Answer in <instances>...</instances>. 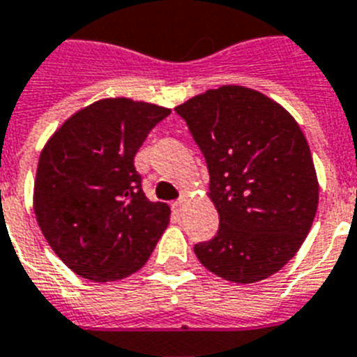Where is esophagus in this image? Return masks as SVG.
Returning a JSON list of instances; mask_svg holds the SVG:
<instances>
[{
	"label": "esophagus",
	"instance_id": "34e87169",
	"mask_svg": "<svg viewBox=\"0 0 357 357\" xmlns=\"http://www.w3.org/2000/svg\"><path fill=\"white\" fill-rule=\"evenodd\" d=\"M182 206H184V197L176 199L175 203H173V210H176V212H181Z\"/></svg>",
	"mask_w": 357,
	"mask_h": 357
}]
</instances>
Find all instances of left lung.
Here are the masks:
<instances>
[{
  "label": "left lung",
  "instance_id": "1",
  "mask_svg": "<svg viewBox=\"0 0 357 357\" xmlns=\"http://www.w3.org/2000/svg\"><path fill=\"white\" fill-rule=\"evenodd\" d=\"M201 149L216 236L193 245L206 270L257 283L296 255L313 225L319 182L305 135L283 107L253 89L223 85L175 107Z\"/></svg>",
  "mask_w": 357,
  "mask_h": 357
}]
</instances>
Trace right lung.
<instances>
[{"mask_svg":"<svg viewBox=\"0 0 357 357\" xmlns=\"http://www.w3.org/2000/svg\"><path fill=\"white\" fill-rule=\"evenodd\" d=\"M171 109L107 98L68 119L46 143L35 181L38 227L73 272L106 283L137 272L169 223L151 203L134 156Z\"/></svg>","mask_w":357,"mask_h":357,"instance_id":"obj_1","label":"right lung"}]
</instances>
